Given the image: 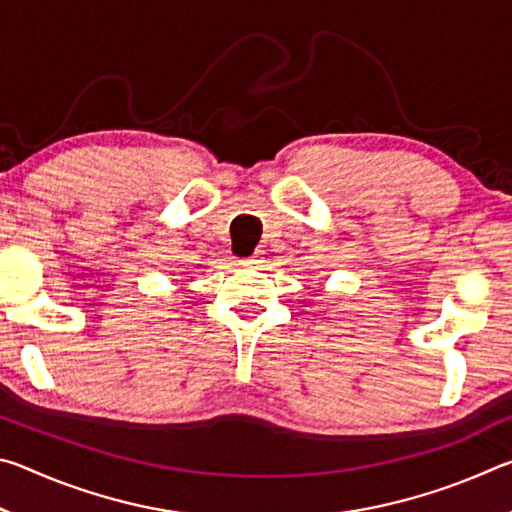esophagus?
<instances>
[{"instance_id":"esophagus-1","label":"esophagus","mask_w":512,"mask_h":512,"mask_svg":"<svg viewBox=\"0 0 512 512\" xmlns=\"http://www.w3.org/2000/svg\"><path fill=\"white\" fill-rule=\"evenodd\" d=\"M259 262H262V259H259V255H255V257H248V259H244V262H241V266H246V268H257V266H259Z\"/></svg>"}]
</instances>
